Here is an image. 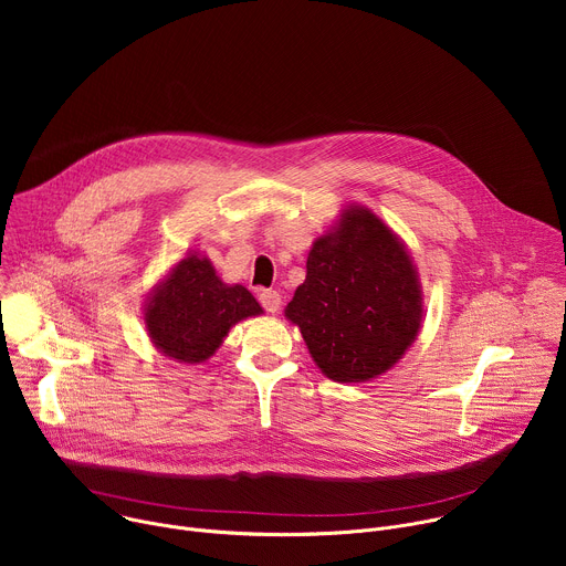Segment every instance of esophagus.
<instances>
[{"label": "esophagus", "instance_id": "esophagus-1", "mask_svg": "<svg viewBox=\"0 0 566 566\" xmlns=\"http://www.w3.org/2000/svg\"><path fill=\"white\" fill-rule=\"evenodd\" d=\"M260 304L269 311V313H277L280 304H282V295L277 291H262L260 293Z\"/></svg>", "mask_w": 566, "mask_h": 566}]
</instances>
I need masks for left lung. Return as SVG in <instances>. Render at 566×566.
I'll list each match as a JSON object with an SVG mask.
<instances>
[{"mask_svg":"<svg viewBox=\"0 0 566 566\" xmlns=\"http://www.w3.org/2000/svg\"><path fill=\"white\" fill-rule=\"evenodd\" d=\"M286 317L329 378L360 382L382 374L421 327V291L406 247L367 208L347 210L336 232L313 244Z\"/></svg>","mask_w":566,"mask_h":566,"instance_id":"left-lung-1","label":"left lung"}]
</instances>
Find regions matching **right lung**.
Returning <instances> with one entry per match:
<instances>
[{"label":"right lung","mask_w":566,"mask_h":566,"mask_svg":"<svg viewBox=\"0 0 566 566\" xmlns=\"http://www.w3.org/2000/svg\"><path fill=\"white\" fill-rule=\"evenodd\" d=\"M262 313L244 286L223 284L206 258L181 260L147 304L145 322L154 345L181 363L214 354L234 322Z\"/></svg>","instance_id":"obj_1"}]
</instances>
